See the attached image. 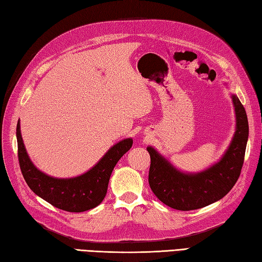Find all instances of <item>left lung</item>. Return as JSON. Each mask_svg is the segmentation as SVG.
<instances>
[{"mask_svg": "<svg viewBox=\"0 0 262 262\" xmlns=\"http://www.w3.org/2000/svg\"><path fill=\"white\" fill-rule=\"evenodd\" d=\"M236 129L229 148L220 162L198 173L177 170L157 149L147 147L151 157L148 183L161 202L178 210H192L213 204L227 194L241 173L249 136L246 109L236 96H232Z\"/></svg>", "mask_w": 262, "mask_h": 262, "instance_id": "left-lung-1", "label": "left lung"}]
</instances>
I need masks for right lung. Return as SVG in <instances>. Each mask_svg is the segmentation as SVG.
I'll use <instances>...</instances> for the list:
<instances>
[{
	"label": "right lung",
	"mask_w": 262,
	"mask_h": 262,
	"mask_svg": "<svg viewBox=\"0 0 262 262\" xmlns=\"http://www.w3.org/2000/svg\"><path fill=\"white\" fill-rule=\"evenodd\" d=\"M18 158L20 169L27 185L37 196L56 208L72 213H81L97 207L105 197L108 183L115 165L133 145L132 138H126L109 148L103 158L89 170L75 178L59 179L38 170L27 154L20 132V121L16 125Z\"/></svg>",
	"instance_id": "right-lung-1"
}]
</instances>
